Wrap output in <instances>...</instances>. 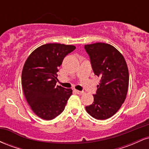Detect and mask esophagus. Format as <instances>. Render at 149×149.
I'll list each match as a JSON object with an SVG mask.
<instances>
[{"label": "esophagus", "instance_id": "1", "mask_svg": "<svg viewBox=\"0 0 149 149\" xmlns=\"http://www.w3.org/2000/svg\"><path fill=\"white\" fill-rule=\"evenodd\" d=\"M75 92H76V93L78 94V95H82L83 93H84V92H83V91H79V90H75Z\"/></svg>", "mask_w": 149, "mask_h": 149}]
</instances>
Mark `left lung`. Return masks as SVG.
Segmentation results:
<instances>
[{
  "label": "left lung",
  "instance_id": "obj_1",
  "mask_svg": "<svg viewBox=\"0 0 149 149\" xmlns=\"http://www.w3.org/2000/svg\"><path fill=\"white\" fill-rule=\"evenodd\" d=\"M85 49L90 56L94 73L101 78L93 95V103L85 109L97 120L108 119L119 110L127 96V63L123 54L110 44L96 42L85 45Z\"/></svg>",
  "mask_w": 149,
  "mask_h": 149
}]
</instances>
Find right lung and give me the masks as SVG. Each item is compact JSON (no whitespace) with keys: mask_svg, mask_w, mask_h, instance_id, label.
<instances>
[{"mask_svg":"<svg viewBox=\"0 0 149 149\" xmlns=\"http://www.w3.org/2000/svg\"><path fill=\"white\" fill-rule=\"evenodd\" d=\"M74 45L48 43L29 56L22 73V85L31 109L40 118L49 120L59 116L72 95L71 89L55 86L57 73L64 58Z\"/></svg>","mask_w":149,"mask_h":149,"instance_id":"1","label":"right lung"}]
</instances>
